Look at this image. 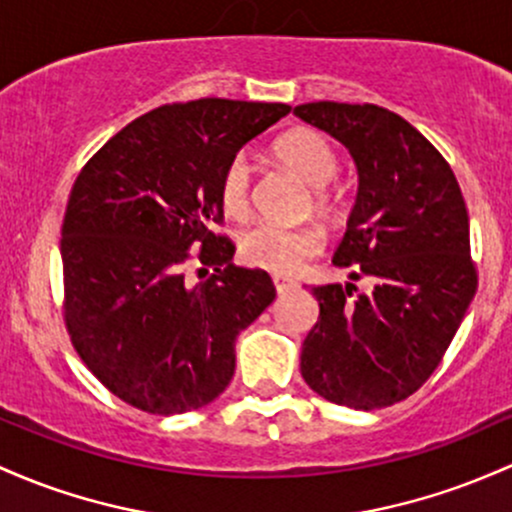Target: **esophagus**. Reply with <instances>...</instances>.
<instances>
[{"label":"esophagus","mask_w":512,"mask_h":512,"mask_svg":"<svg viewBox=\"0 0 512 512\" xmlns=\"http://www.w3.org/2000/svg\"><path fill=\"white\" fill-rule=\"evenodd\" d=\"M294 279H284V277H274V289H277V294H289V291L296 289Z\"/></svg>","instance_id":"1"}]
</instances>
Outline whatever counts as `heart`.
<instances>
[{"instance_id": "heart-1", "label": "heart", "mask_w": 512, "mask_h": 512, "mask_svg": "<svg viewBox=\"0 0 512 512\" xmlns=\"http://www.w3.org/2000/svg\"><path fill=\"white\" fill-rule=\"evenodd\" d=\"M274 155L313 187V204L318 211H333L335 194L325 184L338 174V153L323 133L311 128L286 133L274 143ZM252 174L243 155H233L218 179V201L228 216L240 218L250 209ZM323 250V235L313 226H277L255 223L238 238L240 260L245 265L272 274H294Z\"/></svg>"}]
</instances>
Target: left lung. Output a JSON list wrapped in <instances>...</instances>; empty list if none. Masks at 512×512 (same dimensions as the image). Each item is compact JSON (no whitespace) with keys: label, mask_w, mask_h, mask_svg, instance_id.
<instances>
[{"label":"left lung","mask_w":512,"mask_h":512,"mask_svg":"<svg viewBox=\"0 0 512 512\" xmlns=\"http://www.w3.org/2000/svg\"><path fill=\"white\" fill-rule=\"evenodd\" d=\"M294 114L355 157L359 192L333 262L372 282L367 294L313 286L320 316L301 374L338 406H393L430 379L479 286L462 189L440 150L389 109L313 101Z\"/></svg>","instance_id":"1"}]
</instances>
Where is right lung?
<instances>
[{
  "instance_id": "obj_1",
  "label": "right lung",
  "mask_w": 512,
  "mask_h": 512,
  "mask_svg": "<svg viewBox=\"0 0 512 512\" xmlns=\"http://www.w3.org/2000/svg\"><path fill=\"white\" fill-rule=\"evenodd\" d=\"M286 104L157 106L89 157L63 218V318L116 398L153 415L204 408L235 372V338L274 301L262 269L233 265L218 179ZM197 267L199 283L186 277Z\"/></svg>"
}]
</instances>
